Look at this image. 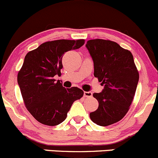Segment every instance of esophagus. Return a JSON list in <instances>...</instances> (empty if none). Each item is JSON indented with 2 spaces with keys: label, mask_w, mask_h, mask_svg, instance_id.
Wrapping results in <instances>:
<instances>
[{
  "label": "esophagus",
  "mask_w": 158,
  "mask_h": 158,
  "mask_svg": "<svg viewBox=\"0 0 158 158\" xmlns=\"http://www.w3.org/2000/svg\"><path fill=\"white\" fill-rule=\"evenodd\" d=\"M84 96L85 97H92V93L90 91H84Z\"/></svg>",
  "instance_id": "34e87169"
}]
</instances>
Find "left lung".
<instances>
[{
    "label": "left lung",
    "instance_id": "8db88e82",
    "mask_svg": "<svg viewBox=\"0 0 158 158\" xmlns=\"http://www.w3.org/2000/svg\"><path fill=\"white\" fill-rule=\"evenodd\" d=\"M94 66V76L103 86L100 93L93 94L99 103L96 111L90 113L93 122L107 126L121 120L131 104L139 74L131 52L110 40L87 41Z\"/></svg>",
    "mask_w": 158,
    "mask_h": 158
}]
</instances>
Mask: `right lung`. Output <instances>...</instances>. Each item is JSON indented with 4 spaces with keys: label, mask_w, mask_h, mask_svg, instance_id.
Masks as SVG:
<instances>
[{
    "label": "right lung",
    "mask_w": 158,
    "mask_h": 158,
    "mask_svg": "<svg viewBox=\"0 0 158 158\" xmlns=\"http://www.w3.org/2000/svg\"><path fill=\"white\" fill-rule=\"evenodd\" d=\"M84 43V40L46 42L25 56L17 82L26 107L42 124L54 126L62 123L73 103L84 95L81 89H66L54 77L61 74L64 53Z\"/></svg>",
    "instance_id": "1"
}]
</instances>
